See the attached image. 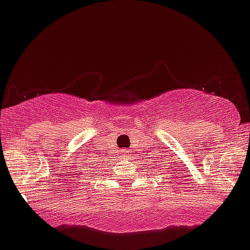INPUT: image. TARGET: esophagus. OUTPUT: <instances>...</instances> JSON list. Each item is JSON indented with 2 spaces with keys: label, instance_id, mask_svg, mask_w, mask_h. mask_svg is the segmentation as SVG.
Segmentation results:
<instances>
[{
  "label": "esophagus",
  "instance_id": "esophagus-1",
  "mask_svg": "<svg viewBox=\"0 0 250 250\" xmlns=\"http://www.w3.org/2000/svg\"><path fill=\"white\" fill-rule=\"evenodd\" d=\"M121 157H129V151L122 149V151H121Z\"/></svg>",
  "mask_w": 250,
  "mask_h": 250
}]
</instances>
